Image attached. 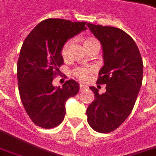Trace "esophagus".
<instances>
[{
  "mask_svg": "<svg viewBox=\"0 0 156 156\" xmlns=\"http://www.w3.org/2000/svg\"><path fill=\"white\" fill-rule=\"evenodd\" d=\"M87 88V86L86 85H83V84H80V91H84L85 89Z\"/></svg>",
  "mask_w": 156,
  "mask_h": 156,
  "instance_id": "34e87169",
  "label": "esophagus"
}]
</instances>
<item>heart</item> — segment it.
<instances>
[{"mask_svg": "<svg viewBox=\"0 0 156 156\" xmlns=\"http://www.w3.org/2000/svg\"><path fill=\"white\" fill-rule=\"evenodd\" d=\"M97 41V40H95L92 37H88V38L84 39L83 41V44L84 47H86L88 45L91 44L92 42ZM70 46H71V41H68L63 46L62 51H61V55L64 59H67L68 56H69V51ZM93 73V69H83V68H79L77 69L74 70V75L76 77H78L81 80H87V78H90V76Z\"/></svg>", "mask_w": 156, "mask_h": 156, "instance_id": "heart-1", "label": "heart"}]
</instances>
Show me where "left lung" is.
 Listing matches in <instances>:
<instances>
[{
    "instance_id": "obj_1",
    "label": "left lung",
    "mask_w": 156,
    "mask_h": 156,
    "mask_svg": "<svg viewBox=\"0 0 156 156\" xmlns=\"http://www.w3.org/2000/svg\"><path fill=\"white\" fill-rule=\"evenodd\" d=\"M100 41L104 65L97 83L106 84L101 95L95 87L90 89L95 99L87 107V122L98 133H110L119 128L130 115L142 83L143 63L136 42L119 28L87 24Z\"/></svg>"
}]
</instances>
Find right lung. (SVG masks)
<instances>
[{"label":"right lung","mask_w":156,"mask_h":156,"mask_svg":"<svg viewBox=\"0 0 156 156\" xmlns=\"http://www.w3.org/2000/svg\"><path fill=\"white\" fill-rule=\"evenodd\" d=\"M85 22L47 19L39 23L23 43L17 64L19 91L26 112L36 125L52 128L62 123L65 102L79 91L70 79L62 87L52 81L64 64L61 51L69 39L86 30Z\"/></svg>","instance_id":"1"}]
</instances>
